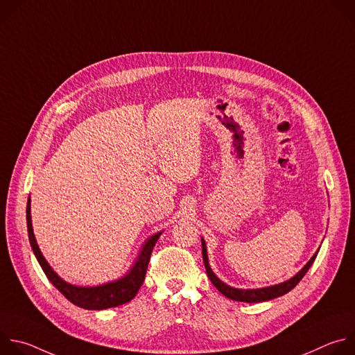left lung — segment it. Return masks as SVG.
Segmentation results:
<instances>
[{
  "instance_id": "8db88e82",
  "label": "left lung",
  "mask_w": 355,
  "mask_h": 355,
  "mask_svg": "<svg viewBox=\"0 0 355 355\" xmlns=\"http://www.w3.org/2000/svg\"><path fill=\"white\" fill-rule=\"evenodd\" d=\"M202 243V257H204V264L207 268V274L209 277V279L212 281V284L216 286V289L223 293L226 297L237 300V302H247V303H256V302H266L278 296H282L285 293H288L291 289H293L297 282L305 277V274L308 272V270L312 267L318 252L320 250V247L318 248V251L312 256V259L306 263V266L303 267L297 274H295L292 278H289L288 281H284L281 284L277 285H271V286H266V288H256V289H241V288H234L230 286L227 284H225L223 281H220L216 274L212 271L211 266H209V259H208V250H207V243L204 239H200Z\"/></svg>"
}]
</instances>
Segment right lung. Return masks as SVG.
Wrapping results in <instances>:
<instances>
[{
	"instance_id": "1",
	"label": "right lung",
	"mask_w": 355,
	"mask_h": 355,
	"mask_svg": "<svg viewBox=\"0 0 355 355\" xmlns=\"http://www.w3.org/2000/svg\"><path fill=\"white\" fill-rule=\"evenodd\" d=\"M26 225H28L29 243L33 250V254L37 263L40 264L43 272L49 278V281L52 282L71 303L88 311H103L108 308H115V306L123 305V303L132 300L136 296L137 291L140 289L144 281L151 251H153V247L156 245L159 237L163 233V232L155 233L153 236H150L146 240V243L143 244V248L139 252L137 260L135 261L132 268L126 272V275L103 285L77 286L60 278L43 257L42 251L36 243V237L33 234L32 216H31V196L28 198V205H26Z\"/></svg>"
}]
</instances>
